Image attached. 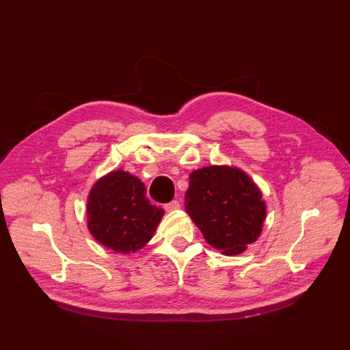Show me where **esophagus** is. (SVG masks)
Returning a JSON list of instances; mask_svg holds the SVG:
<instances>
[{"label":"esophagus","mask_w":350,"mask_h":350,"mask_svg":"<svg viewBox=\"0 0 350 350\" xmlns=\"http://www.w3.org/2000/svg\"><path fill=\"white\" fill-rule=\"evenodd\" d=\"M165 211H168V212H171V211H175V209H179L180 208V204H179V201H176V199H174V201H171V202H168V204H165Z\"/></svg>","instance_id":"esophagus-1"}]
</instances>
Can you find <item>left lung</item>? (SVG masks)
<instances>
[{
  "mask_svg": "<svg viewBox=\"0 0 350 350\" xmlns=\"http://www.w3.org/2000/svg\"><path fill=\"white\" fill-rule=\"evenodd\" d=\"M185 209L205 241L226 255L243 252L262 230V193L242 171L206 166L189 175Z\"/></svg>",
  "mask_w": 350,
  "mask_h": 350,
  "instance_id": "8db88e82",
  "label": "left lung"
}]
</instances>
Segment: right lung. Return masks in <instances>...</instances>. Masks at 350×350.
<instances>
[{
	"label": "right lung",
	"mask_w": 350,
	"mask_h": 350,
	"mask_svg": "<svg viewBox=\"0 0 350 350\" xmlns=\"http://www.w3.org/2000/svg\"><path fill=\"white\" fill-rule=\"evenodd\" d=\"M142 182L124 171L98 180L88 198L92 237L115 252H137L158 226L163 209L146 199Z\"/></svg>",
	"instance_id": "1"
}]
</instances>
